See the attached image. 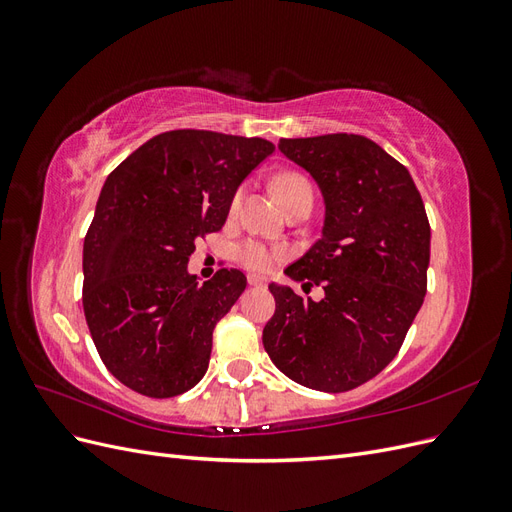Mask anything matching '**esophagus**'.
<instances>
[{
    "instance_id": "obj_1",
    "label": "esophagus",
    "mask_w": 512,
    "mask_h": 512,
    "mask_svg": "<svg viewBox=\"0 0 512 512\" xmlns=\"http://www.w3.org/2000/svg\"><path fill=\"white\" fill-rule=\"evenodd\" d=\"M247 282H250V286H267V277L258 275V273H250L247 275Z\"/></svg>"
}]
</instances>
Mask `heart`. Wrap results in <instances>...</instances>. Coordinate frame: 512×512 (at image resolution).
Here are the masks:
<instances>
[{
	"mask_svg": "<svg viewBox=\"0 0 512 512\" xmlns=\"http://www.w3.org/2000/svg\"><path fill=\"white\" fill-rule=\"evenodd\" d=\"M273 185H275L277 196L282 198L284 205L290 203L292 198L312 196V185H309V181L305 177H301V175H294V173L277 177ZM237 203H239V196L235 200V205ZM284 254H286L284 247L267 245V243L256 241V239L245 241L239 247V260L243 262L247 269H256V271H267L273 265V262L280 260Z\"/></svg>",
	"mask_w": 512,
	"mask_h": 512,
	"instance_id": "1",
	"label": "heart"
}]
</instances>
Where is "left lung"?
I'll return each mask as SVG.
<instances>
[{"label": "left lung", "mask_w": 512, "mask_h": 512, "mask_svg": "<svg viewBox=\"0 0 512 512\" xmlns=\"http://www.w3.org/2000/svg\"><path fill=\"white\" fill-rule=\"evenodd\" d=\"M324 200L320 239L284 271L320 301L269 284L275 314L262 344L290 380L324 393L354 389L389 365L423 305L431 230L404 164L361 134L282 138Z\"/></svg>", "instance_id": "1"}]
</instances>
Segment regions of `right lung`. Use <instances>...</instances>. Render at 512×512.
Instances as JSON below:
<instances>
[{"mask_svg": "<svg viewBox=\"0 0 512 512\" xmlns=\"http://www.w3.org/2000/svg\"><path fill=\"white\" fill-rule=\"evenodd\" d=\"M273 151L265 138L173 130L106 177L83 245V309L100 359L132 391L175 397L205 376L215 324L247 280L220 269L200 284L188 262Z\"/></svg>", "mask_w": 512, "mask_h": 512, "instance_id": "1", "label": "right lung"}]
</instances>
